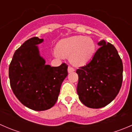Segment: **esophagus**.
Masks as SVG:
<instances>
[{
	"instance_id": "1",
	"label": "esophagus",
	"mask_w": 132,
	"mask_h": 132,
	"mask_svg": "<svg viewBox=\"0 0 132 132\" xmlns=\"http://www.w3.org/2000/svg\"><path fill=\"white\" fill-rule=\"evenodd\" d=\"M74 71H75L74 68H73L71 66H68V73L73 72Z\"/></svg>"
}]
</instances>
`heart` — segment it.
<instances>
[{
    "mask_svg": "<svg viewBox=\"0 0 132 132\" xmlns=\"http://www.w3.org/2000/svg\"><path fill=\"white\" fill-rule=\"evenodd\" d=\"M55 52L57 57H70L71 63L75 66H82L91 59L96 51V44L90 38L75 36L59 41Z\"/></svg>",
    "mask_w": 132,
    "mask_h": 132,
    "instance_id": "b5f03b06",
    "label": "heart"
}]
</instances>
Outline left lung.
<instances>
[{
    "label": "left lung",
    "instance_id": "left-lung-1",
    "mask_svg": "<svg viewBox=\"0 0 132 132\" xmlns=\"http://www.w3.org/2000/svg\"><path fill=\"white\" fill-rule=\"evenodd\" d=\"M91 61L77 69V93L86 107L99 109L107 105L119 93L123 82V66L116 48L102 40Z\"/></svg>",
    "mask_w": 132,
    "mask_h": 132
}]
</instances>
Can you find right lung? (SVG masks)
Masks as SVG:
<instances>
[{
    "instance_id": "1",
    "label": "right lung",
    "mask_w": 132,
    "mask_h": 132,
    "mask_svg": "<svg viewBox=\"0 0 132 132\" xmlns=\"http://www.w3.org/2000/svg\"><path fill=\"white\" fill-rule=\"evenodd\" d=\"M43 41L38 37L25 41L15 51L9 67L14 95L25 107L37 111L48 110L55 105L68 75L66 64L57 67L45 64L37 46Z\"/></svg>"
}]
</instances>
